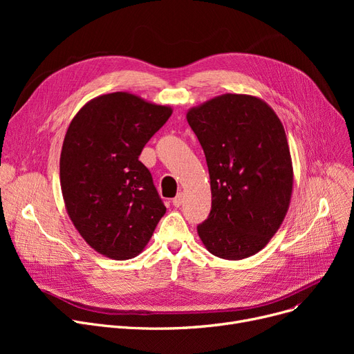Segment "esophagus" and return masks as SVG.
Instances as JSON below:
<instances>
[{"label": "esophagus", "instance_id": "1", "mask_svg": "<svg viewBox=\"0 0 354 354\" xmlns=\"http://www.w3.org/2000/svg\"><path fill=\"white\" fill-rule=\"evenodd\" d=\"M172 203H174V205H175L176 208H179V207L182 205V203H183V195H182V192H179V194L174 198Z\"/></svg>", "mask_w": 354, "mask_h": 354}]
</instances>
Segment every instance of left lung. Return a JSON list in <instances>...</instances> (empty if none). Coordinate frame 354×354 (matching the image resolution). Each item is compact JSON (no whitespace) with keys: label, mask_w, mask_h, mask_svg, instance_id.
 Instances as JSON below:
<instances>
[{"label":"left lung","mask_w":354,"mask_h":354,"mask_svg":"<svg viewBox=\"0 0 354 354\" xmlns=\"http://www.w3.org/2000/svg\"><path fill=\"white\" fill-rule=\"evenodd\" d=\"M211 179L212 208L198 225L205 248L224 259L261 251L281 227L292 194V162L275 111L250 95L216 96L188 110Z\"/></svg>","instance_id":"obj_1"}]
</instances>
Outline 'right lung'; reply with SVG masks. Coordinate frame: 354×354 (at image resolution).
Returning a JSON list of instances; mask_svg holds the SVG:
<instances>
[{"mask_svg": "<svg viewBox=\"0 0 354 354\" xmlns=\"http://www.w3.org/2000/svg\"><path fill=\"white\" fill-rule=\"evenodd\" d=\"M171 115V106L116 91L87 102L68 124L60 155L64 205L86 243L107 258L139 255L166 212L139 156Z\"/></svg>", "mask_w": 354, "mask_h": 354, "instance_id": "right-lung-1", "label": "right lung"}]
</instances>
